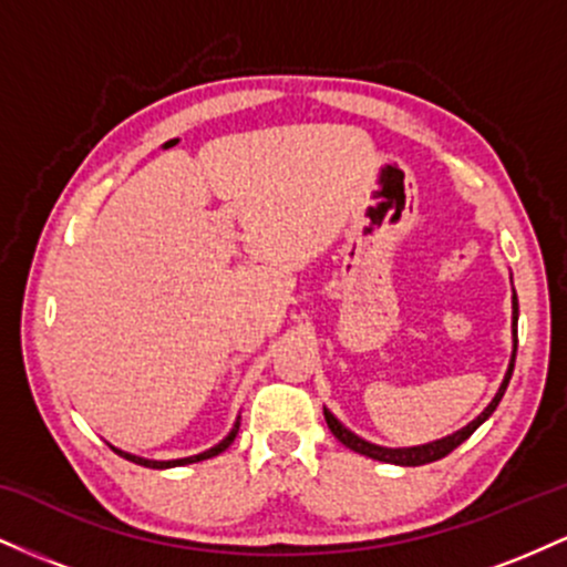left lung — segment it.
<instances>
[{
    "instance_id": "1",
    "label": "left lung",
    "mask_w": 567,
    "mask_h": 567,
    "mask_svg": "<svg viewBox=\"0 0 567 567\" xmlns=\"http://www.w3.org/2000/svg\"><path fill=\"white\" fill-rule=\"evenodd\" d=\"M517 317H519V303H517V292H512V357H509V368H506L504 373V381H501L496 396L491 400V405H487L483 413L477 415V419L470 421L464 429H458V432L447 434V437H440V440H432V442H424V445H410V447H386V445H375V442H368L362 440L360 434H354L351 429H347L341 424V421L336 419L333 413H330L328 408L324 410V421H328L330 432L336 434L338 442H343V445L349 447V451L360 453V455H368V458L373 461H383V464H396V466H421V464H432V461H440L445 458L447 453L455 451V447L461 445L464 440H470L474 434V429L480 424H485L487 419L493 415V410L498 408L501 396H504L506 386H509V379H512V370H514V357H517Z\"/></svg>"
}]
</instances>
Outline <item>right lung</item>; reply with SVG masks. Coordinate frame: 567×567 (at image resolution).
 Masks as SVG:
<instances>
[{
  "mask_svg": "<svg viewBox=\"0 0 567 567\" xmlns=\"http://www.w3.org/2000/svg\"><path fill=\"white\" fill-rule=\"evenodd\" d=\"M237 432H239V415H237V421H234V426L229 429V434H226V437H224V440H220V442H218V445L207 447V451H202V453H197V455H186V458H171V461H157V458H143V455H135V453L120 451V447H114V445H112V451H114L116 455H122V458L133 461V464H141V466H146V470H173V466H186V464H197V461L213 458V455L224 453V451H226V447H229V445H231V442H234V437H237Z\"/></svg>",
  "mask_w": 567,
  "mask_h": 567,
  "instance_id": "1",
  "label": "right lung"
}]
</instances>
